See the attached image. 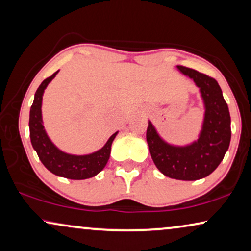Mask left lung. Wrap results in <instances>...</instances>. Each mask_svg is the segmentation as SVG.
Returning <instances> with one entry per match:
<instances>
[{
	"mask_svg": "<svg viewBox=\"0 0 251 251\" xmlns=\"http://www.w3.org/2000/svg\"><path fill=\"white\" fill-rule=\"evenodd\" d=\"M177 69L200 89L205 109L200 135L190 144H170L149 121L147 141L153 162L164 176L178 180H198L219 167L229 149L230 113L216 80L188 67L178 65Z\"/></svg>",
	"mask_w": 251,
	"mask_h": 251,
	"instance_id": "1",
	"label": "left lung"
}]
</instances>
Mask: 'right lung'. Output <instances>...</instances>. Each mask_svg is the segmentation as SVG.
I'll return each mask as SVG.
<instances>
[{
  "label": "right lung",
  "instance_id": "obj_1",
  "mask_svg": "<svg viewBox=\"0 0 251 251\" xmlns=\"http://www.w3.org/2000/svg\"><path fill=\"white\" fill-rule=\"evenodd\" d=\"M55 72L53 75L47 77L42 82L39 88L37 89L33 98L32 106L30 108L29 116V129L30 141L32 148L37 152L39 160L45 167L58 177H64L73 180H82L95 177L101 171L109 160L111 144L115 140L118 132L114 133L106 142L103 147L98 151L90 153V154L75 155L63 152L50 141L43 124L42 103L45 89L50 83L51 80L56 76Z\"/></svg>",
  "mask_w": 251,
  "mask_h": 251
}]
</instances>
